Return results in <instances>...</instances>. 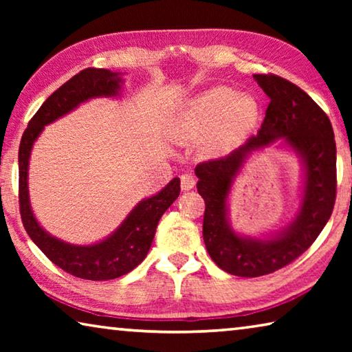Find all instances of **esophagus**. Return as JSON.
Listing matches in <instances>:
<instances>
[{
	"label": "esophagus",
	"mask_w": 352,
	"mask_h": 352,
	"mask_svg": "<svg viewBox=\"0 0 352 352\" xmlns=\"http://www.w3.org/2000/svg\"><path fill=\"white\" fill-rule=\"evenodd\" d=\"M195 184V178L190 175V174H183L182 175V189L183 190H189L192 189Z\"/></svg>",
	"instance_id": "obj_1"
}]
</instances>
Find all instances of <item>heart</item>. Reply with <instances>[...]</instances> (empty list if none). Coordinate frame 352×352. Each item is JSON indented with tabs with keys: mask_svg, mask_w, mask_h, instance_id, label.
Wrapping results in <instances>:
<instances>
[{
	"mask_svg": "<svg viewBox=\"0 0 352 352\" xmlns=\"http://www.w3.org/2000/svg\"><path fill=\"white\" fill-rule=\"evenodd\" d=\"M259 105L252 96H237L231 88L216 87L189 100L180 118V132L195 136L220 124V136L239 133L253 126Z\"/></svg>",
	"mask_w": 352,
	"mask_h": 352,
	"instance_id": "heart-1",
	"label": "heart"
}]
</instances>
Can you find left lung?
<instances>
[{
  "mask_svg": "<svg viewBox=\"0 0 352 352\" xmlns=\"http://www.w3.org/2000/svg\"><path fill=\"white\" fill-rule=\"evenodd\" d=\"M253 77L270 99L258 135L226 157L195 168L197 190L205 200L208 253L223 272L242 278L269 275L305 253L329 220L337 189V148L326 113L307 93L283 77ZM272 144L290 148L302 164L300 206L276 234L264 238L241 235L229 220L230 189L246 160Z\"/></svg>",
  "mask_w": 352,
  "mask_h": 352,
  "instance_id": "left-lung-1",
  "label": "left lung"
}]
</instances>
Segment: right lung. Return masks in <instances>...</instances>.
<instances>
[{
  "mask_svg": "<svg viewBox=\"0 0 352 352\" xmlns=\"http://www.w3.org/2000/svg\"><path fill=\"white\" fill-rule=\"evenodd\" d=\"M122 83V74L110 69L80 71L45 100L29 121L19 148L20 212L25 230L35 245L57 267L69 275L90 281H107L127 275L144 261L160 219L180 195V178L175 177L160 192L136 204L121 225L102 241L76 245L47 233L34 216L28 183L29 160L34 142L45 126L68 115L90 99L119 96Z\"/></svg>",
  "mask_w": 352,
  "mask_h": 352,
  "instance_id": "1",
  "label": "right lung"
}]
</instances>
